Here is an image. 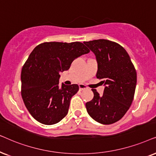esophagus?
Instances as JSON below:
<instances>
[{
  "label": "esophagus",
  "instance_id": "34e87169",
  "mask_svg": "<svg viewBox=\"0 0 156 156\" xmlns=\"http://www.w3.org/2000/svg\"><path fill=\"white\" fill-rule=\"evenodd\" d=\"M86 88H88V87H87L86 85H84V84H80L79 85L80 90H84V89H86Z\"/></svg>",
  "mask_w": 156,
  "mask_h": 156
}]
</instances>
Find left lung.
<instances>
[{"mask_svg": "<svg viewBox=\"0 0 156 156\" xmlns=\"http://www.w3.org/2000/svg\"><path fill=\"white\" fill-rule=\"evenodd\" d=\"M95 54L98 63L97 78L102 79L103 95L92 89L93 98L86 103L89 115L104 125L121 119L134 98L137 74L127 52L113 41L99 39L83 42Z\"/></svg>", "mask_w": 156, "mask_h": 156, "instance_id": "obj_1", "label": "left lung"}]
</instances>
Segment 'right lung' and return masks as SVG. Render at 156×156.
Here are the masks:
<instances>
[{
    "label": "right lung",
    "instance_id": "obj_1",
    "mask_svg": "<svg viewBox=\"0 0 156 156\" xmlns=\"http://www.w3.org/2000/svg\"><path fill=\"white\" fill-rule=\"evenodd\" d=\"M90 51L83 43L46 42L37 45L21 70V95L29 113L45 125L58 123L68 114L77 84L59 86L60 73Z\"/></svg>",
    "mask_w": 156,
    "mask_h": 156
}]
</instances>
